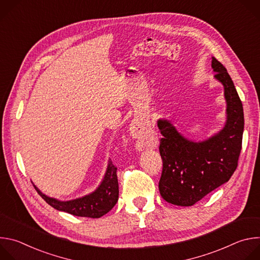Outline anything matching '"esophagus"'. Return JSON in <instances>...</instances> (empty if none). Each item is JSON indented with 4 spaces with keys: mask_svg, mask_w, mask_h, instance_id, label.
Segmentation results:
<instances>
[{
    "mask_svg": "<svg viewBox=\"0 0 260 260\" xmlns=\"http://www.w3.org/2000/svg\"><path fill=\"white\" fill-rule=\"evenodd\" d=\"M131 132H132V133H135V132H136V126H132V127H131Z\"/></svg>",
    "mask_w": 260,
    "mask_h": 260,
    "instance_id": "esophagus-1",
    "label": "esophagus"
}]
</instances>
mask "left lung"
<instances>
[{"label": "left lung", "instance_id": "1", "mask_svg": "<svg viewBox=\"0 0 260 260\" xmlns=\"http://www.w3.org/2000/svg\"><path fill=\"white\" fill-rule=\"evenodd\" d=\"M214 78L224 88L226 121L223 128L204 141L181 135L168 119H158L162 173L158 188L170 204L188 207L226 183L238 167L244 132V111L228 70L212 57Z\"/></svg>", "mask_w": 260, "mask_h": 260}]
</instances>
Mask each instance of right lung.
I'll return each mask as SVG.
<instances>
[{"instance_id": "1", "label": "right lung", "mask_w": 260, "mask_h": 260, "mask_svg": "<svg viewBox=\"0 0 260 260\" xmlns=\"http://www.w3.org/2000/svg\"><path fill=\"white\" fill-rule=\"evenodd\" d=\"M116 172L117 168L109 160L105 176L98 188L89 194L71 201H59L49 198L41 192L36 185H34V187L48 205L58 211L78 217L100 218L112 209L118 201L119 188Z\"/></svg>"}]
</instances>
